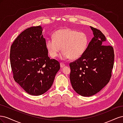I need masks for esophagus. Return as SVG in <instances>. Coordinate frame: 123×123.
Listing matches in <instances>:
<instances>
[{"mask_svg":"<svg viewBox=\"0 0 123 123\" xmlns=\"http://www.w3.org/2000/svg\"><path fill=\"white\" fill-rule=\"evenodd\" d=\"M60 66H61V68H63V67H65V65L64 64V63L61 62L60 63Z\"/></svg>","mask_w":123,"mask_h":123,"instance_id":"1","label":"esophagus"}]
</instances>
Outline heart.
Returning a JSON list of instances; mask_svg holds the SVG:
<instances>
[{
  "instance_id": "b5f03b06",
  "label": "heart",
  "mask_w": 123,
  "mask_h": 123,
  "mask_svg": "<svg viewBox=\"0 0 123 123\" xmlns=\"http://www.w3.org/2000/svg\"><path fill=\"white\" fill-rule=\"evenodd\" d=\"M89 42V37L86 33L65 28L56 31L53 34V38L47 39L46 47L52 58L57 56L62 47L61 59H77L85 53Z\"/></svg>"
}]
</instances>
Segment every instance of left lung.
<instances>
[{
  "label": "left lung",
  "mask_w": 123,
  "mask_h": 123,
  "mask_svg": "<svg viewBox=\"0 0 123 123\" xmlns=\"http://www.w3.org/2000/svg\"><path fill=\"white\" fill-rule=\"evenodd\" d=\"M94 37L85 53L70 64V79L77 93L91 96L109 83L113 67L114 54L112 46L104 45L106 37L99 30L90 27Z\"/></svg>",
  "instance_id": "8db88e82"
}]
</instances>
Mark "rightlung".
Instances as JSON below:
<instances>
[{
  "mask_svg": "<svg viewBox=\"0 0 123 123\" xmlns=\"http://www.w3.org/2000/svg\"><path fill=\"white\" fill-rule=\"evenodd\" d=\"M40 25L25 29L11 47L10 62L13 78L30 95L38 96L51 88L60 64L50 59Z\"/></svg>",
  "mask_w": 123,
  "mask_h": 123,
  "instance_id": "add662e5",
  "label": "right lung"
}]
</instances>
